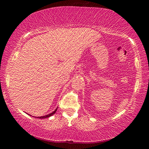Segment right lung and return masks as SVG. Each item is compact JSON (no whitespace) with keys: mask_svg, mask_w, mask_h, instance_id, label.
<instances>
[{"mask_svg":"<svg viewBox=\"0 0 149 149\" xmlns=\"http://www.w3.org/2000/svg\"><path fill=\"white\" fill-rule=\"evenodd\" d=\"M57 109H55V110L54 111H53L52 113H49V114H48V115H45V116H40V117H37L38 118H49V117H50L51 116H52L53 114H54L56 113V111H57Z\"/></svg>","mask_w":149,"mask_h":149,"instance_id":"obj_1","label":"right lung"}]
</instances>
